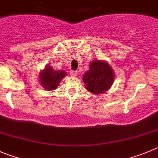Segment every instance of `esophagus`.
<instances>
[{"label": "esophagus", "instance_id": "34e87169", "mask_svg": "<svg viewBox=\"0 0 158 158\" xmlns=\"http://www.w3.org/2000/svg\"><path fill=\"white\" fill-rule=\"evenodd\" d=\"M77 72H76V71H71L70 72V76H72V77H76V76H77Z\"/></svg>", "mask_w": 158, "mask_h": 158}]
</instances>
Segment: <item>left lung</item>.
Returning a JSON list of instances; mask_svg holds the SVG:
<instances>
[{
  "label": "left lung",
  "instance_id": "obj_1",
  "mask_svg": "<svg viewBox=\"0 0 158 158\" xmlns=\"http://www.w3.org/2000/svg\"><path fill=\"white\" fill-rule=\"evenodd\" d=\"M114 76V70L107 61L94 60L89 63V70L84 73L82 81L90 94L97 95L111 87Z\"/></svg>",
  "mask_w": 158,
  "mask_h": 158
}]
</instances>
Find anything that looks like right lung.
Returning <instances> with one entry per match:
<instances>
[{
	"label": "right lung",
	"instance_id": "right-lung-1",
	"mask_svg": "<svg viewBox=\"0 0 158 158\" xmlns=\"http://www.w3.org/2000/svg\"><path fill=\"white\" fill-rule=\"evenodd\" d=\"M67 76L65 71L54 70L52 66L47 64L39 74V81L46 90H54L59 83Z\"/></svg>",
	"mask_w": 158,
	"mask_h": 158
}]
</instances>
